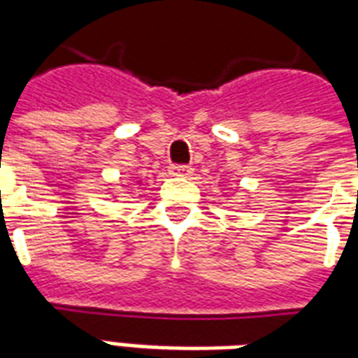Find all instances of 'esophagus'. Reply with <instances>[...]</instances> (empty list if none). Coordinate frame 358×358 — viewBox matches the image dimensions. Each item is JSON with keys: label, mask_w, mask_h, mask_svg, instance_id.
<instances>
[{"label": "esophagus", "mask_w": 358, "mask_h": 358, "mask_svg": "<svg viewBox=\"0 0 358 358\" xmlns=\"http://www.w3.org/2000/svg\"><path fill=\"white\" fill-rule=\"evenodd\" d=\"M169 174H171V176H176V178H189V176L194 174V169L184 166V164H172Z\"/></svg>", "instance_id": "1"}]
</instances>
